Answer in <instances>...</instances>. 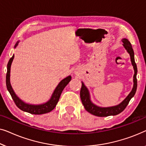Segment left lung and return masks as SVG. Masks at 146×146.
Listing matches in <instances>:
<instances>
[{
    "label": "left lung",
    "mask_w": 146,
    "mask_h": 146,
    "mask_svg": "<svg viewBox=\"0 0 146 146\" xmlns=\"http://www.w3.org/2000/svg\"><path fill=\"white\" fill-rule=\"evenodd\" d=\"M122 42L124 43L123 46L124 47V48L126 49L130 56V60L132 62V65L133 66L134 70V86L132 91L128 96L125 98L124 100H122V102H121L120 104H118V105L113 106H109V107H100V106H96V104H94L91 100V96H90L89 91L87 87L85 85L83 82L82 83V86L81 91H80V97H81L82 103H83L84 107H85V110L87 112H89V113L94 115L96 116H100V117H104V116H115L120 114V112H122L123 110L125 109V108L128 105L129 102L131 100L133 96H134V94L136 92L137 89V79H136V75H137V65L135 63V59H134V50H133L132 46L131 45L130 42H129L128 40H127L126 38H123Z\"/></svg>",
    "instance_id": "obj_1"
}]
</instances>
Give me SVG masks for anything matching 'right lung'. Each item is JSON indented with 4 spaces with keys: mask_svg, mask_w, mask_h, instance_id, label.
Returning a JSON list of instances; mask_svg holds the SVG:
<instances>
[{
    "mask_svg": "<svg viewBox=\"0 0 146 146\" xmlns=\"http://www.w3.org/2000/svg\"><path fill=\"white\" fill-rule=\"evenodd\" d=\"M19 42H16V44L14 46V48H16V46L18 45ZM14 57V55L13 54L12 57L10 59V60L8 63L7 65V77H6V84H7V87L9 92L11 94L12 99L15 102L16 105L20 108V110H23L24 112H29L32 114H43L48 113L52 111V110L54 109V108L56 106L57 102L59 101V97H60L61 94L62 93L63 90L66 87L71 80V77L70 75L68 77H65V79L59 82V83L55 88L54 91L52 93V95L50 98V100L46 102H44L43 104H32L26 103L23 100H22L18 96L16 95V93H14L13 89H12L10 78H11V68L12 61H13Z\"/></svg>",
    "mask_w": 146,
    "mask_h": 146,
    "instance_id": "add662e5",
    "label": "right lung"
}]
</instances>
